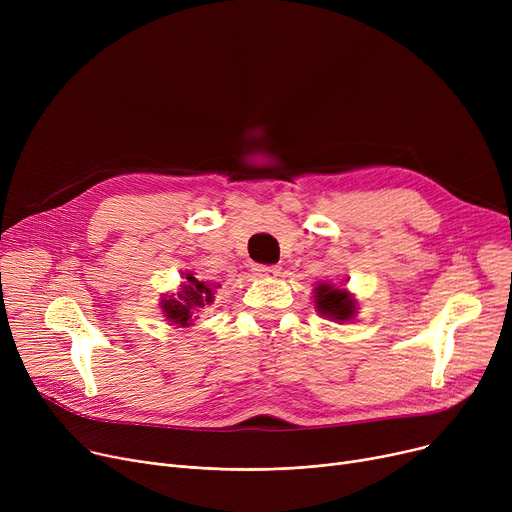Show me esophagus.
Wrapping results in <instances>:
<instances>
[{"mask_svg":"<svg viewBox=\"0 0 512 512\" xmlns=\"http://www.w3.org/2000/svg\"><path fill=\"white\" fill-rule=\"evenodd\" d=\"M255 274H257V276L274 278V276L280 274V267H278V265H255Z\"/></svg>","mask_w":512,"mask_h":512,"instance_id":"34e87169","label":"esophagus"}]
</instances>
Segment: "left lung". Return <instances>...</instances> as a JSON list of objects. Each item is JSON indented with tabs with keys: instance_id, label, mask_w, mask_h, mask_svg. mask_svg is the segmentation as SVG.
Segmentation results:
<instances>
[{
	"instance_id": "1",
	"label": "left lung",
	"mask_w": 512,
	"mask_h": 512,
	"mask_svg": "<svg viewBox=\"0 0 512 512\" xmlns=\"http://www.w3.org/2000/svg\"><path fill=\"white\" fill-rule=\"evenodd\" d=\"M317 311L324 313L328 317H334V319H351L355 315V303L351 301V297L344 290H338V288H332L330 284H324L317 288Z\"/></svg>"
}]
</instances>
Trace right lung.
I'll return each mask as SVG.
<instances>
[{
  "instance_id": "right-lung-1",
  "label": "right lung",
  "mask_w": 512,
  "mask_h": 512,
  "mask_svg": "<svg viewBox=\"0 0 512 512\" xmlns=\"http://www.w3.org/2000/svg\"><path fill=\"white\" fill-rule=\"evenodd\" d=\"M205 303H211V288L209 284L195 278L191 272L186 274V284L182 286L178 299L170 297L161 301V309H164L166 317L178 328H186L193 324L195 309L205 307Z\"/></svg>"
}]
</instances>
